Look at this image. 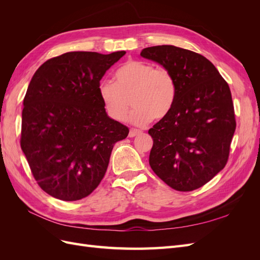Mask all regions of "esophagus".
<instances>
[{
  "label": "esophagus",
  "instance_id": "1",
  "mask_svg": "<svg viewBox=\"0 0 260 260\" xmlns=\"http://www.w3.org/2000/svg\"><path fill=\"white\" fill-rule=\"evenodd\" d=\"M142 132L141 130H139V129H130V131H129V138H133V137H136V136H138V135H140V133Z\"/></svg>",
  "mask_w": 260,
  "mask_h": 260
}]
</instances>
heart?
<instances>
[{
    "mask_svg": "<svg viewBox=\"0 0 260 260\" xmlns=\"http://www.w3.org/2000/svg\"><path fill=\"white\" fill-rule=\"evenodd\" d=\"M115 82L104 80L99 94L108 116L116 121L127 118L131 102L135 111L130 121L144 124L166 117L175 105L177 83L168 69L142 60H128L115 73Z\"/></svg>",
    "mask_w": 260,
    "mask_h": 260,
    "instance_id": "obj_1",
    "label": "heart"
}]
</instances>
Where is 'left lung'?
<instances>
[{
    "label": "left lung",
    "mask_w": 260,
    "mask_h": 260,
    "mask_svg": "<svg viewBox=\"0 0 260 260\" xmlns=\"http://www.w3.org/2000/svg\"><path fill=\"white\" fill-rule=\"evenodd\" d=\"M141 56L159 62L177 83L174 107L148 130L149 165L175 190H196L229 158L237 127L229 84L211 61L193 51L157 45L143 49Z\"/></svg>",
    "instance_id": "1"
}]
</instances>
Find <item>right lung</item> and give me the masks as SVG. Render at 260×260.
<instances>
[{
  "instance_id": "obj_1",
  "label": "right lung",
  "mask_w": 260,
  "mask_h": 260,
  "mask_svg": "<svg viewBox=\"0 0 260 260\" xmlns=\"http://www.w3.org/2000/svg\"><path fill=\"white\" fill-rule=\"evenodd\" d=\"M124 51L68 52L46 60L23 99L20 146L44 192L66 202L90 195L104 178L116 142L128 137L99 94Z\"/></svg>"
}]
</instances>
